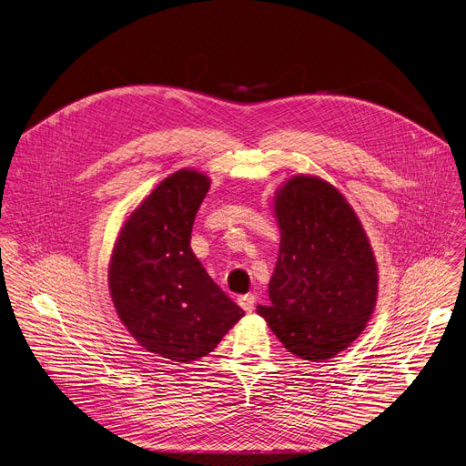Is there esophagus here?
Segmentation results:
<instances>
[{
  "label": "esophagus",
  "mask_w": 466,
  "mask_h": 466,
  "mask_svg": "<svg viewBox=\"0 0 466 466\" xmlns=\"http://www.w3.org/2000/svg\"><path fill=\"white\" fill-rule=\"evenodd\" d=\"M238 303H239V307L245 310V312H252L255 310V305H257V298L252 293H247V295H241V298L238 299Z\"/></svg>",
  "instance_id": "esophagus-1"
}]
</instances>
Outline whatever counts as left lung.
<instances>
[{
    "mask_svg": "<svg viewBox=\"0 0 466 466\" xmlns=\"http://www.w3.org/2000/svg\"><path fill=\"white\" fill-rule=\"evenodd\" d=\"M279 260L269 307H257L284 348L305 360L346 350L377 298V264L346 198L314 177H293L275 198Z\"/></svg>",
    "mask_w": 466,
    "mask_h": 466,
    "instance_id": "obj_1",
    "label": "left lung"
}]
</instances>
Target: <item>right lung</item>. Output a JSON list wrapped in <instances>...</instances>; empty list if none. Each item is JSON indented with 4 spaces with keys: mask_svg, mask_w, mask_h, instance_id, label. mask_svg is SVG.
<instances>
[{
    "mask_svg": "<svg viewBox=\"0 0 466 466\" xmlns=\"http://www.w3.org/2000/svg\"><path fill=\"white\" fill-rule=\"evenodd\" d=\"M208 189L209 180L187 168L165 178L124 223L109 264L111 299L126 329L177 362L214 351L245 314L189 247Z\"/></svg>",
    "mask_w": 466,
    "mask_h": 466,
    "instance_id": "right-lung-1",
    "label": "right lung"
}]
</instances>
